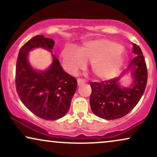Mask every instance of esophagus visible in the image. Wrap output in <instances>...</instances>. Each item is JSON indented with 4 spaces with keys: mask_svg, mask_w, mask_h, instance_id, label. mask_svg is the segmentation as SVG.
I'll return each instance as SVG.
<instances>
[{
    "mask_svg": "<svg viewBox=\"0 0 157 157\" xmlns=\"http://www.w3.org/2000/svg\"><path fill=\"white\" fill-rule=\"evenodd\" d=\"M77 82H78V86H81V85H82V84H83V83H85V81L83 80V79L78 78V79H77Z\"/></svg>",
    "mask_w": 157,
    "mask_h": 157,
    "instance_id": "esophagus-1",
    "label": "esophagus"
}]
</instances>
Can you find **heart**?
<instances>
[{"label":"heart","mask_w":157,"mask_h":157,"mask_svg":"<svg viewBox=\"0 0 157 157\" xmlns=\"http://www.w3.org/2000/svg\"><path fill=\"white\" fill-rule=\"evenodd\" d=\"M121 44L106 40H91L84 42L78 50L67 46L61 52L63 66L70 74H76L79 69L90 61L91 72L96 78L107 80L119 73L123 64L121 56Z\"/></svg>","instance_id":"b5f03b06"}]
</instances>
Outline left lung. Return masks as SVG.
I'll list each match as a JSON object with an SVG mask.
<instances>
[{
	"instance_id": "1",
	"label": "left lung",
	"mask_w": 157,
	"mask_h": 157,
	"mask_svg": "<svg viewBox=\"0 0 157 157\" xmlns=\"http://www.w3.org/2000/svg\"><path fill=\"white\" fill-rule=\"evenodd\" d=\"M136 57L128 68L132 71L133 82L130 87L119 84L121 76L101 82H91L90 106L95 115L105 120L121 118L129 113L141 99L147 83V68L141 48L133 44Z\"/></svg>"
}]
</instances>
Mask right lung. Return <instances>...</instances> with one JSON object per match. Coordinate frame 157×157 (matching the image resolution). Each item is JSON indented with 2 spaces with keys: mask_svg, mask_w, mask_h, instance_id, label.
<instances>
[{
  "mask_svg": "<svg viewBox=\"0 0 157 157\" xmlns=\"http://www.w3.org/2000/svg\"><path fill=\"white\" fill-rule=\"evenodd\" d=\"M54 44L53 40L43 35L34 36L20 49L16 66V89L22 103L48 121L60 119L68 113L77 87L76 79L65 72L53 55L48 70L36 71L28 62V52L32 49L40 47L51 52Z\"/></svg>",
  "mask_w": 157,
  "mask_h": 157,
  "instance_id": "right-lung-1",
  "label": "right lung"
}]
</instances>
